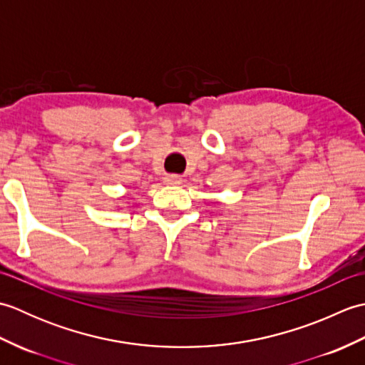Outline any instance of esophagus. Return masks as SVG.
I'll list each match as a JSON object with an SVG mask.
<instances>
[{
    "instance_id": "1",
    "label": "esophagus",
    "mask_w": 365,
    "mask_h": 365,
    "mask_svg": "<svg viewBox=\"0 0 365 365\" xmlns=\"http://www.w3.org/2000/svg\"><path fill=\"white\" fill-rule=\"evenodd\" d=\"M165 183L166 185H180L182 183V178L178 175H166L165 177Z\"/></svg>"
}]
</instances>
